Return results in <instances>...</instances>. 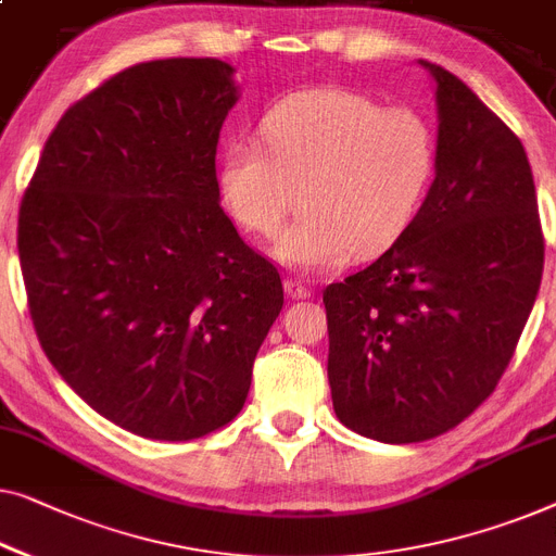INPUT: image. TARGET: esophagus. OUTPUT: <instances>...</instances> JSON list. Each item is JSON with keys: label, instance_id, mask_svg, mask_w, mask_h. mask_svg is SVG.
Returning <instances> with one entry per match:
<instances>
[{"label": "esophagus", "instance_id": "obj_1", "mask_svg": "<svg viewBox=\"0 0 556 556\" xmlns=\"http://www.w3.org/2000/svg\"><path fill=\"white\" fill-rule=\"evenodd\" d=\"M286 291H288V295H293V298H311V288L303 283V280H298V278H288L286 280Z\"/></svg>", "mask_w": 556, "mask_h": 556}]
</instances>
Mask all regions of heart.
<instances>
[{
	"instance_id": "1",
	"label": "heart",
	"mask_w": 556,
	"mask_h": 556,
	"mask_svg": "<svg viewBox=\"0 0 556 556\" xmlns=\"http://www.w3.org/2000/svg\"><path fill=\"white\" fill-rule=\"evenodd\" d=\"M261 132L265 146L248 135L225 144L223 200L258 236H276L303 200L273 253L305 273L336 268L356 251H389L418 218L439 170V138L421 110L383 108L345 87L280 100Z\"/></svg>"
}]
</instances>
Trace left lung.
Masks as SVG:
<instances>
[{"label":"left lung","mask_w":556,"mask_h":556,"mask_svg":"<svg viewBox=\"0 0 556 556\" xmlns=\"http://www.w3.org/2000/svg\"><path fill=\"white\" fill-rule=\"evenodd\" d=\"M437 79L439 170L399 243L324 291L336 416L361 437H441L492 396L542 283L525 144L452 72Z\"/></svg>","instance_id":"obj_1"}]
</instances>
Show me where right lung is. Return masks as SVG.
<instances>
[{
  "mask_svg": "<svg viewBox=\"0 0 556 556\" xmlns=\"http://www.w3.org/2000/svg\"><path fill=\"white\" fill-rule=\"evenodd\" d=\"M232 67H127L60 117L20 205L39 343L85 404L144 439L188 441L243 408L283 308L278 268L220 207Z\"/></svg>",
  "mask_w": 556,
  "mask_h": 556,
  "instance_id": "obj_1",
  "label": "right lung"
}]
</instances>
